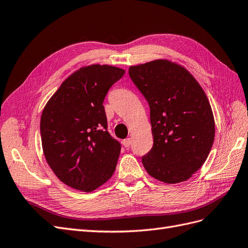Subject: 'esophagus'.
<instances>
[{"label":"esophagus","instance_id":"esophagus-1","mask_svg":"<svg viewBox=\"0 0 248 248\" xmlns=\"http://www.w3.org/2000/svg\"><path fill=\"white\" fill-rule=\"evenodd\" d=\"M122 144H123V146L125 147V148H128L130 145H131V139H126V140H124L123 141H122Z\"/></svg>","mask_w":248,"mask_h":248}]
</instances>
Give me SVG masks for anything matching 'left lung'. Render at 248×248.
Returning <instances> with one entry per match:
<instances>
[{"label": "left lung", "mask_w": 248, "mask_h": 248, "mask_svg": "<svg viewBox=\"0 0 248 248\" xmlns=\"http://www.w3.org/2000/svg\"><path fill=\"white\" fill-rule=\"evenodd\" d=\"M128 72L150 107L154 142L142 164L161 182L186 181L205 163L214 141L207 95L185 67L167 59L130 66Z\"/></svg>", "instance_id": "obj_1"}]
</instances>
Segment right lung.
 Returning <instances> with one entry per match:
<instances>
[{"label": "right lung", "instance_id": "obj_1", "mask_svg": "<svg viewBox=\"0 0 248 248\" xmlns=\"http://www.w3.org/2000/svg\"><path fill=\"white\" fill-rule=\"evenodd\" d=\"M125 70L110 65L82 66L67 78L42 110L44 157L60 181L92 192L114 174L121 145L108 129L103 100Z\"/></svg>", "mask_w": 248, "mask_h": 248}]
</instances>
